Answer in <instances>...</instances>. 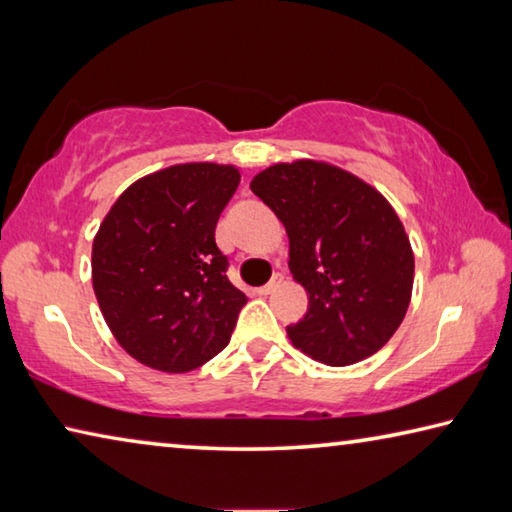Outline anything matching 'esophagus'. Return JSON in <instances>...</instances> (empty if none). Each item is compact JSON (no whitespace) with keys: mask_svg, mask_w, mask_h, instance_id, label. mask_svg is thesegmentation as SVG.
Wrapping results in <instances>:
<instances>
[{"mask_svg":"<svg viewBox=\"0 0 512 512\" xmlns=\"http://www.w3.org/2000/svg\"><path fill=\"white\" fill-rule=\"evenodd\" d=\"M282 282H284V275L282 273H275L273 280L268 282V284H264V287H259L257 293H259V296H268V293H273L277 287H280Z\"/></svg>","mask_w":512,"mask_h":512,"instance_id":"34e87169","label":"esophagus"}]
</instances>
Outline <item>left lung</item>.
I'll return each mask as SVG.
<instances>
[{"label":"left lung","instance_id":"1","mask_svg":"<svg viewBox=\"0 0 512 512\" xmlns=\"http://www.w3.org/2000/svg\"><path fill=\"white\" fill-rule=\"evenodd\" d=\"M289 235V268L305 287L291 343L327 366L384 348L406 316L413 250L400 216L375 187L327 162L273 164L250 183Z\"/></svg>","mask_w":512,"mask_h":512}]
</instances>
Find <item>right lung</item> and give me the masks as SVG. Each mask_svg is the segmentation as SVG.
Here are the masks:
<instances>
[{"label":"right lung","instance_id":"obj_1","mask_svg":"<svg viewBox=\"0 0 512 512\" xmlns=\"http://www.w3.org/2000/svg\"><path fill=\"white\" fill-rule=\"evenodd\" d=\"M239 178L230 164H176L133 183L103 219L94 293L110 332L144 366L187 372L230 343L248 298L228 280L214 230Z\"/></svg>","mask_w":512,"mask_h":512}]
</instances>
